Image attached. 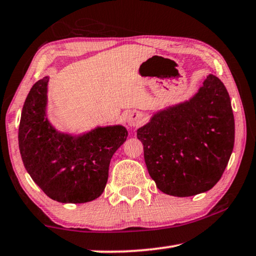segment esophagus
Masks as SVG:
<instances>
[{"mask_svg":"<svg viewBox=\"0 0 256 256\" xmlns=\"http://www.w3.org/2000/svg\"><path fill=\"white\" fill-rule=\"evenodd\" d=\"M125 120H126V123L130 125V126H136V125L141 123L142 115L141 112H130L126 115V118H125Z\"/></svg>","mask_w":256,"mask_h":256,"instance_id":"1","label":"esophagus"}]
</instances>
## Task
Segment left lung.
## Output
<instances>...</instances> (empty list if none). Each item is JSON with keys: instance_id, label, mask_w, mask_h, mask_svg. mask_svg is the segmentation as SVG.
I'll list each match as a JSON object with an SVG mask.
<instances>
[{"instance_id": "8db88e82", "label": "left lung", "mask_w": 256, "mask_h": 256, "mask_svg": "<svg viewBox=\"0 0 256 256\" xmlns=\"http://www.w3.org/2000/svg\"><path fill=\"white\" fill-rule=\"evenodd\" d=\"M149 175L162 192L192 196L222 178L235 142L230 97L209 74L188 100L156 112L136 131Z\"/></svg>"}]
</instances>
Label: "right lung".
Instances as JSON below:
<instances>
[{"label":"right lung","mask_w":256,"mask_h":256,"mask_svg":"<svg viewBox=\"0 0 256 256\" xmlns=\"http://www.w3.org/2000/svg\"><path fill=\"white\" fill-rule=\"evenodd\" d=\"M50 76L30 89L19 125V149L26 170L47 196L60 203H84L102 194L112 154L128 138L122 125L97 126L82 134L58 131L47 116Z\"/></svg>","instance_id":"obj_1"}]
</instances>
